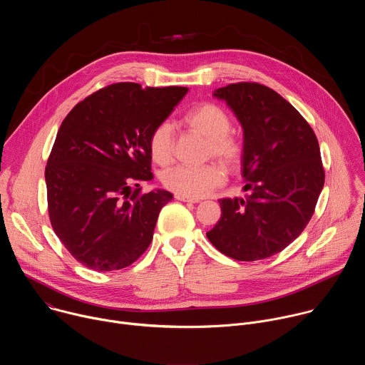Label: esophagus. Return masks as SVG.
Instances as JSON below:
<instances>
[{
	"mask_svg": "<svg viewBox=\"0 0 365 365\" xmlns=\"http://www.w3.org/2000/svg\"><path fill=\"white\" fill-rule=\"evenodd\" d=\"M175 197H176L178 200H182V202H192V203L200 202V200L196 199V197H187V196H183V195H175Z\"/></svg>",
	"mask_w": 365,
	"mask_h": 365,
	"instance_id": "34e87169",
	"label": "esophagus"
}]
</instances>
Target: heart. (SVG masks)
<instances>
[{"label": "heart", "mask_w": 365, "mask_h": 365, "mask_svg": "<svg viewBox=\"0 0 365 365\" xmlns=\"http://www.w3.org/2000/svg\"><path fill=\"white\" fill-rule=\"evenodd\" d=\"M182 123L190 131L206 140L205 155L207 159L214 158L231 169L240 165L244 154V143L231 131L232 120L224 108L211 102L200 103L183 115ZM147 144L150 158L154 163L166 166L172 162L173 134L168 123H162L151 130ZM160 180L168 190L197 199L221 186L225 182V173L222 168L215 163L197 168L176 166L166 170Z\"/></svg>", "instance_id": "heart-1"}]
</instances>
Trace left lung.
Here are the masks:
<instances>
[{
  "label": "left lung",
  "mask_w": 365,
  "mask_h": 365,
  "mask_svg": "<svg viewBox=\"0 0 365 365\" xmlns=\"http://www.w3.org/2000/svg\"><path fill=\"white\" fill-rule=\"evenodd\" d=\"M214 96L227 101L244 130L245 195L220 199L221 218L206 237L222 254L255 262L284 250L314 215L325 183L319 143L269 86L230 83Z\"/></svg>",
  "instance_id": "obj_1"
}]
</instances>
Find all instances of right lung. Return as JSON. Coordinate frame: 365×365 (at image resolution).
Instances as JSON below:
<instances>
[{"label":"right lung","mask_w":365,"mask_h":365,"mask_svg":"<svg viewBox=\"0 0 365 365\" xmlns=\"http://www.w3.org/2000/svg\"><path fill=\"white\" fill-rule=\"evenodd\" d=\"M187 88L120 82L91 93L63 120L46 166L50 224L65 248L95 272L121 270L148 248L168 190L151 180L148 135Z\"/></svg>","instance_id":"add662e5"}]
</instances>
